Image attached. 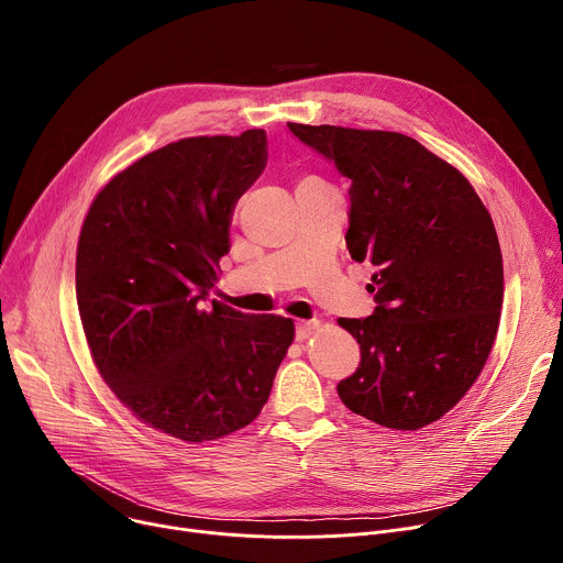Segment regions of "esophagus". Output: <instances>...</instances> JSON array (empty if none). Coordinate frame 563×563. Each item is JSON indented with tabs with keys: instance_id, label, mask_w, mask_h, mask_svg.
Segmentation results:
<instances>
[{
	"instance_id": "esophagus-1",
	"label": "esophagus",
	"mask_w": 563,
	"mask_h": 563,
	"mask_svg": "<svg viewBox=\"0 0 563 563\" xmlns=\"http://www.w3.org/2000/svg\"><path fill=\"white\" fill-rule=\"evenodd\" d=\"M318 330V320H298L296 323V341H307Z\"/></svg>"
}]
</instances>
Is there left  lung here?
<instances>
[{"instance_id": "8db88e82", "label": "left lung", "mask_w": 563, "mask_h": 563, "mask_svg": "<svg viewBox=\"0 0 563 563\" xmlns=\"http://www.w3.org/2000/svg\"><path fill=\"white\" fill-rule=\"evenodd\" d=\"M287 126L350 178L345 243L374 267V313L339 318L361 345L339 396L383 428L430 426L465 396L497 336L504 261L493 218L465 176L415 137Z\"/></svg>"}]
</instances>
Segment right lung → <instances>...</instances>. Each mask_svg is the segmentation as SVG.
Returning a JSON list of instances; mask_svg holds the SVG:
<instances>
[{
	"label": "right lung",
	"mask_w": 563,
	"mask_h": 563,
	"mask_svg": "<svg viewBox=\"0 0 563 563\" xmlns=\"http://www.w3.org/2000/svg\"><path fill=\"white\" fill-rule=\"evenodd\" d=\"M267 135H200L157 148L96 196L75 261L91 356L148 428L187 443L250 426L294 341L291 318L202 307Z\"/></svg>",
	"instance_id": "add662e5"
}]
</instances>
